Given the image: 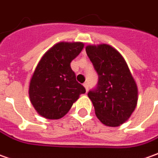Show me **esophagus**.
<instances>
[{
    "instance_id": "34e87169",
    "label": "esophagus",
    "mask_w": 158,
    "mask_h": 158,
    "mask_svg": "<svg viewBox=\"0 0 158 158\" xmlns=\"http://www.w3.org/2000/svg\"><path fill=\"white\" fill-rule=\"evenodd\" d=\"M84 86L85 88V91L87 92L88 91V84L87 83H84Z\"/></svg>"
}]
</instances>
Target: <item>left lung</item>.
Here are the masks:
<instances>
[{
    "instance_id": "1",
    "label": "left lung",
    "mask_w": 158,
    "mask_h": 158,
    "mask_svg": "<svg viewBox=\"0 0 158 158\" xmlns=\"http://www.w3.org/2000/svg\"><path fill=\"white\" fill-rule=\"evenodd\" d=\"M85 51L98 75L97 87L88 93L95 114L107 126H119L128 120L137 106V84L115 48L106 44L90 45Z\"/></svg>"
}]
</instances>
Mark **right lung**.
<instances>
[{
    "mask_svg": "<svg viewBox=\"0 0 158 158\" xmlns=\"http://www.w3.org/2000/svg\"><path fill=\"white\" fill-rule=\"evenodd\" d=\"M84 48L82 42L55 44L39 61L29 84V98L34 109L48 119H59L85 93L76 80L71 62Z\"/></svg>",
    "mask_w": 158,
    "mask_h": 158,
    "instance_id": "obj_1",
    "label": "right lung"
}]
</instances>
